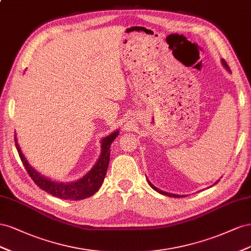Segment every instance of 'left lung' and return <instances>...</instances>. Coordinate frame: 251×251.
<instances>
[{"label":"left lung","mask_w":251,"mask_h":251,"mask_svg":"<svg viewBox=\"0 0 251 251\" xmlns=\"http://www.w3.org/2000/svg\"><path fill=\"white\" fill-rule=\"evenodd\" d=\"M221 62H222V65H223L224 67H225V69L228 71V73H231V70H230V68H229V66L227 65V63L223 60V59H222L221 60ZM220 181V180H219ZM219 181H217L216 183H214V184H217ZM147 182H148V184L150 185V187H151L153 190H155L156 192H159V193H161V195H163V196H167V197H171V198H184V197H186V196H184V195H175V193H170V192H166V191H163V190H161V189H159V188H156L155 187V186L153 185V184H151V182H150L149 180H148V178H147ZM213 184V185H214Z\"/></svg>","instance_id":"1"}]
</instances>
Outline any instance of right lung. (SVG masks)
I'll return each instance as SVG.
<instances>
[{"label": "right lung", "mask_w": 251, "mask_h": 251, "mask_svg": "<svg viewBox=\"0 0 251 251\" xmlns=\"http://www.w3.org/2000/svg\"><path fill=\"white\" fill-rule=\"evenodd\" d=\"M120 130L116 129L110 134L106 135L101 140V154L97 160L94 165L87 174H85L82 177L77 178L73 182H59L52 181L50 178L42 176L40 173L35 170L28 161L26 160L25 155L21 150L17 135H14V142H16V147L19 152L21 160L23 162V165L27 170L28 175L37 184L39 187L45 190L49 195L53 197L60 198L63 200H70V201H80L83 199H87L101 188L102 183L105 178L107 168L109 165L110 160V147L112 142L116 140L119 135Z\"/></svg>", "instance_id": "1"}]
</instances>
